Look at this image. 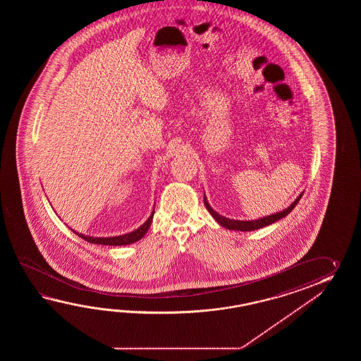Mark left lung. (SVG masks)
Wrapping results in <instances>:
<instances>
[{"instance_id":"1","label":"left lung","mask_w":361,"mask_h":361,"mask_svg":"<svg viewBox=\"0 0 361 361\" xmlns=\"http://www.w3.org/2000/svg\"><path fill=\"white\" fill-rule=\"evenodd\" d=\"M302 195H303V192L300 193V196L297 197V200L293 202L290 207H288V209H285L283 212L276 213V214L267 215V216H263L261 219H255V221H235V219H228V218L222 216V215L218 214L216 212H214L213 207L207 204V197H204V204H205V207H207V212L213 215V218H214L215 221L219 223L221 226H223L224 228L235 231H254L258 230V228H263V227H266V226H269V224H272V223L276 222L279 219L286 216V215L292 212L294 207L298 204V201H300V197H302Z\"/></svg>"}]
</instances>
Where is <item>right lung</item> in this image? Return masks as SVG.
Returning a JSON list of instances; mask_svg holds the SVG:
<instances>
[{
  "instance_id": "obj_1",
  "label": "right lung",
  "mask_w": 361,
  "mask_h": 361,
  "mask_svg": "<svg viewBox=\"0 0 361 361\" xmlns=\"http://www.w3.org/2000/svg\"><path fill=\"white\" fill-rule=\"evenodd\" d=\"M154 210L152 212L151 216L147 219V222L140 226L138 230L133 231L130 233H126V235H121V236H115V238H90V236H85L81 233H77L80 238H84L85 241L87 243H92V244H100V245H109V246H121V245H129L133 243H137L138 240L143 238L147 233V231L149 228L151 223H152V218H154Z\"/></svg>"
}]
</instances>
